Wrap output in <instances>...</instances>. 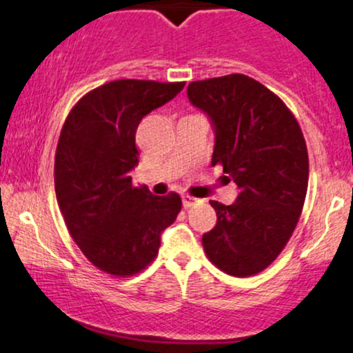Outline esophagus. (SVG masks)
Listing matches in <instances>:
<instances>
[{
    "label": "esophagus",
    "mask_w": 353,
    "mask_h": 353,
    "mask_svg": "<svg viewBox=\"0 0 353 353\" xmlns=\"http://www.w3.org/2000/svg\"><path fill=\"white\" fill-rule=\"evenodd\" d=\"M201 202V199H195L192 195H182V205H184V209H190V207H194L195 203Z\"/></svg>",
    "instance_id": "34e87169"
}]
</instances>
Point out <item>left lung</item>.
<instances>
[{"label":"left lung","mask_w":353,"mask_h":353,"mask_svg":"<svg viewBox=\"0 0 353 353\" xmlns=\"http://www.w3.org/2000/svg\"><path fill=\"white\" fill-rule=\"evenodd\" d=\"M188 97L212 118V165L239 185L235 203L212 201L217 225L202 236L207 258L236 278L261 273L290 241L303 212L309 156L296 117L248 75L190 82Z\"/></svg>","instance_id":"8db88e82"}]
</instances>
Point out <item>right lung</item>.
<instances>
[{
    "instance_id": "obj_1",
    "label": "right lung",
    "mask_w": 353,
    "mask_h": 353,
    "mask_svg": "<svg viewBox=\"0 0 353 353\" xmlns=\"http://www.w3.org/2000/svg\"><path fill=\"white\" fill-rule=\"evenodd\" d=\"M185 82L123 79L93 88L67 114L54 163L59 209L88 261L126 278L158 256L161 232L181 212L179 194L158 197L134 188L136 128Z\"/></svg>"
}]
</instances>
